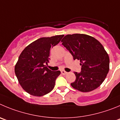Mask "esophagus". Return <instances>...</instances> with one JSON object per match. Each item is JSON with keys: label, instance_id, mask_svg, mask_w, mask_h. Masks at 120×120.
Listing matches in <instances>:
<instances>
[{"label": "esophagus", "instance_id": "34e87169", "mask_svg": "<svg viewBox=\"0 0 120 120\" xmlns=\"http://www.w3.org/2000/svg\"><path fill=\"white\" fill-rule=\"evenodd\" d=\"M61 73L62 74V75H66V74H68V72L66 71H64V70H61Z\"/></svg>", "mask_w": 120, "mask_h": 120}]
</instances>
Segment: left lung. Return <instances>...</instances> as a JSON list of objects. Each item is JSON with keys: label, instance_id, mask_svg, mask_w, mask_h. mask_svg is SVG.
I'll list each match as a JSON object with an SVG mask.
<instances>
[{"label": "left lung", "instance_id": "left-lung-1", "mask_svg": "<svg viewBox=\"0 0 120 120\" xmlns=\"http://www.w3.org/2000/svg\"><path fill=\"white\" fill-rule=\"evenodd\" d=\"M73 57L80 60L81 72H74V89L83 92L92 91L102 83L109 69V58L102 45L95 38L83 34L66 35L61 40Z\"/></svg>", "mask_w": 120, "mask_h": 120}]
</instances>
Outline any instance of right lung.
<instances>
[{
    "label": "right lung",
    "instance_id": "1",
    "mask_svg": "<svg viewBox=\"0 0 120 120\" xmlns=\"http://www.w3.org/2000/svg\"><path fill=\"white\" fill-rule=\"evenodd\" d=\"M64 35L40 38L25 48L15 66V73L25 91L41 97L53 89L59 70L52 71L46 67L51 48L61 41Z\"/></svg>",
    "mask_w": 120,
    "mask_h": 120
}]
</instances>
